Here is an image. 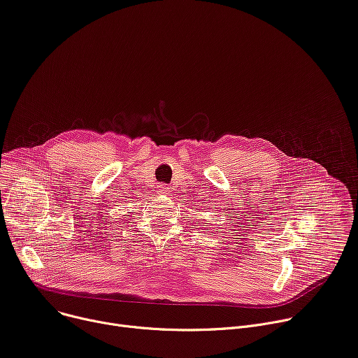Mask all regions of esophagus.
I'll return each mask as SVG.
<instances>
[{"label":"esophagus","instance_id":"obj_1","mask_svg":"<svg viewBox=\"0 0 358 358\" xmlns=\"http://www.w3.org/2000/svg\"><path fill=\"white\" fill-rule=\"evenodd\" d=\"M157 192L161 194H166L169 192V187L166 186V183H157Z\"/></svg>","mask_w":358,"mask_h":358}]
</instances>
